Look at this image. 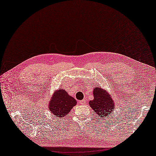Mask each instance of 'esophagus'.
Here are the masks:
<instances>
[{"instance_id":"1","label":"esophagus","mask_w":156,"mask_h":156,"mask_svg":"<svg viewBox=\"0 0 156 156\" xmlns=\"http://www.w3.org/2000/svg\"><path fill=\"white\" fill-rule=\"evenodd\" d=\"M85 103H86V102H85V99H83V100H81V101H79V104L81 105H85Z\"/></svg>"}]
</instances>
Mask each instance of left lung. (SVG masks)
I'll use <instances>...</instances> for the list:
<instances>
[{"label": "left lung", "instance_id": "obj_1", "mask_svg": "<svg viewBox=\"0 0 156 156\" xmlns=\"http://www.w3.org/2000/svg\"><path fill=\"white\" fill-rule=\"evenodd\" d=\"M94 98L89 101L90 107L94 113L102 118H108L114 111L115 103L111 95L101 87H95L93 90Z\"/></svg>", "mask_w": 156, "mask_h": 156}]
</instances>
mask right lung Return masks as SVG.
Segmentation results:
<instances>
[{
	"mask_svg": "<svg viewBox=\"0 0 156 156\" xmlns=\"http://www.w3.org/2000/svg\"><path fill=\"white\" fill-rule=\"evenodd\" d=\"M77 104L73 97L69 95L64 89L54 91L51 99L49 102V109L55 118H63L70 112Z\"/></svg>",
	"mask_w": 156,
	"mask_h": 156,
	"instance_id": "obj_1",
	"label": "right lung"
}]
</instances>
